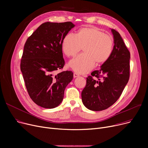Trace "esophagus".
<instances>
[{"mask_svg": "<svg viewBox=\"0 0 148 148\" xmlns=\"http://www.w3.org/2000/svg\"><path fill=\"white\" fill-rule=\"evenodd\" d=\"M79 77V74H78L76 73H74V78H75V77Z\"/></svg>", "mask_w": 148, "mask_h": 148, "instance_id": "34e87169", "label": "esophagus"}]
</instances>
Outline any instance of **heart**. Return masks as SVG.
I'll list each match as a JSON object with an SVG mask.
<instances>
[{"label":"heart","instance_id":"1","mask_svg":"<svg viewBox=\"0 0 148 148\" xmlns=\"http://www.w3.org/2000/svg\"><path fill=\"white\" fill-rule=\"evenodd\" d=\"M113 46L112 37L96 27H83L75 35L68 34L62 42V50L68 58H74L83 48V54L69 63L80 74L90 71L95 63L97 65L105 63L111 55Z\"/></svg>","mask_w":148,"mask_h":148}]
</instances>
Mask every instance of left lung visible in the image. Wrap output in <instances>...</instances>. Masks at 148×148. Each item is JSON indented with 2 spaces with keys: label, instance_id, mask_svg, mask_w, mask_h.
<instances>
[{
  "label": "left lung",
  "instance_id": "obj_1",
  "mask_svg": "<svg viewBox=\"0 0 148 148\" xmlns=\"http://www.w3.org/2000/svg\"><path fill=\"white\" fill-rule=\"evenodd\" d=\"M114 47L108 59L100 69L86 78L82 92L84 106L93 111H101L112 106L119 98L130 78V53L119 33L112 29Z\"/></svg>",
  "mask_w": 148,
  "mask_h": 148
}]
</instances>
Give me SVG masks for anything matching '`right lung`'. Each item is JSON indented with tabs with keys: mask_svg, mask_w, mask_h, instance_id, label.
Instances as JSON below:
<instances>
[{
	"mask_svg": "<svg viewBox=\"0 0 148 148\" xmlns=\"http://www.w3.org/2000/svg\"><path fill=\"white\" fill-rule=\"evenodd\" d=\"M74 26L71 21L44 23L25 44L20 69L29 95L41 107L58 106L66 86L73 79L71 71H57L65 65L62 53L64 38Z\"/></svg>",
	"mask_w": 148,
	"mask_h": 148,
	"instance_id": "right-lung-1",
	"label": "right lung"
}]
</instances>
